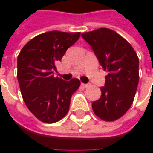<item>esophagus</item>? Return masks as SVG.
<instances>
[{
	"mask_svg": "<svg viewBox=\"0 0 153 153\" xmlns=\"http://www.w3.org/2000/svg\"><path fill=\"white\" fill-rule=\"evenodd\" d=\"M81 86H82V87H83L84 88H88V87H89L90 85H89V84H85V83H81Z\"/></svg>",
	"mask_w": 153,
	"mask_h": 153,
	"instance_id": "34e87169",
	"label": "esophagus"
}]
</instances>
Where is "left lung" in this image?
<instances>
[{"label":"left lung","mask_w":153,"mask_h":153,"mask_svg":"<svg viewBox=\"0 0 153 153\" xmlns=\"http://www.w3.org/2000/svg\"><path fill=\"white\" fill-rule=\"evenodd\" d=\"M102 68L108 72L101 97L92 103L95 114L106 121L123 116L132 105L139 81V59L132 46L116 32L99 28L83 33Z\"/></svg>","instance_id":"8db88e82"}]
</instances>
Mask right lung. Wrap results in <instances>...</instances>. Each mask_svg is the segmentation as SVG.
<instances>
[{
    "instance_id": "obj_1",
    "label": "right lung",
    "mask_w": 153,
    "mask_h": 153,
    "mask_svg": "<svg viewBox=\"0 0 153 153\" xmlns=\"http://www.w3.org/2000/svg\"><path fill=\"white\" fill-rule=\"evenodd\" d=\"M79 35V33L47 32L28 42L17 56V80L24 102L42 122L54 123L64 118L73 94L80 85L78 79L65 81L54 76L53 72Z\"/></svg>"
}]
</instances>
